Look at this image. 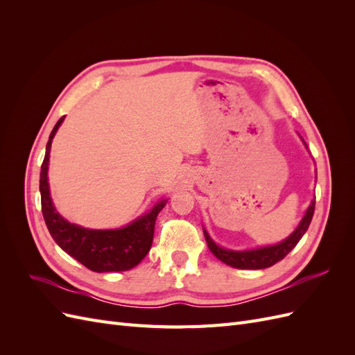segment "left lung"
<instances>
[{
    "label": "left lung",
    "mask_w": 355,
    "mask_h": 355,
    "mask_svg": "<svg viewBox=\"0 0 355 355\" xmlns=\"http://www.w3.org/2000/svg\"><path fill=\"white\" fill-rule=\"evenodd\" d=\"M314 209H315V198L311 201L305 216L299 223V227L290 234L284 241L278 243L275 245L261 247V249H254V250L235 252V250H227L219 247L210 239V235L207 234L206 230H204V237H206L210 252L223 263H227L232 268H239V270H263V268L272 266L274 263L284 259V257L288 254V252L293 249L300 239H302V235L306 232L311 220H313Z\"/></svg>",
    "instance_id": "obj_1"
}]
</instances>
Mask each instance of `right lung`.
Listing matches in <instances>:
<instances>
[{
  "instance_id": "right-lung-1",
  "label": "right lung",
  "mask_w": 355,
  "mask_h": 355,
  "mask_svg": "<svg viewBox=\"0 0 355 355\" xmlns=\"http://www.w3.org/2000/svg\"><path fill=\"white\" fill-rule=\"evenodd\" d=\"M63 118L65 116L60 118L50 133L40 173L41 210L49 232L62 250H65L73 259L94 272L132 270L151 249L155 219L161 209L167 204V200L158 201L146 214L121 230H89L63 219L51 201L47 179L51 141Z\"/></svg>"
}]
</instances>
